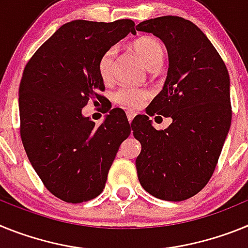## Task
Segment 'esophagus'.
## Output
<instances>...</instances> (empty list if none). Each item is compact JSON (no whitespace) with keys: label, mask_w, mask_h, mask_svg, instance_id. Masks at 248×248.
Listing matches in <instances>:
<instances>
[{"label":"esophagus","mask_w":248,"mask_h":248,"mask_svg":"<svg viewBox=\"0 0 248 248\" xmlns=\"http://www.w3.org/2000/svg\"><path fill=\"white\" fill-rule=\"evenodd\" d=\"M126 113H127V118H128V122H130V124H131V122H132V120H133V117L136 116V112L128 109V111H127Z\"/></svg>","instance_id":"34e87169"}]
</instances>
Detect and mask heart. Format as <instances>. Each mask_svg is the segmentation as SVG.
<instances>
[{
    "label": "heart",
    "instance_id": "obj_1",
    "mask_svg": "<svg viewBox=\"0 0 248 248\" xmlns=\"http://www.w3.org/2000/svg\"><path fill=\"white\" fill-rule=\"evenodd\" d=\"M132 48L142 64L147 70L154 71L160 67L163 62L165 49L162 45L152 37H140L132 44ZM115 57V49L108 48L101 55L97 63V71L103 82H108L111 79V67L112 61ZM148 97V92L145 88L135 87H120L117 88L113 94L112 100L117 105L124 106L126 108H135L143 103V101Z\"/></svg>",
    "mask_w": 248,
    "mask_h": 248
}]
</instances>
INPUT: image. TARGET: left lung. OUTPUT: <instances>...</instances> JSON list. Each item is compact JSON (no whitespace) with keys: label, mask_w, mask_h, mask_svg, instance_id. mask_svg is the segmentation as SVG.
Returning a JSON list of instances; mask_svg holds the SVG:
<instances>
[{"label":"left lung","mask_w":248,"mask_h":248,"mask_svg":"<svg viewBox=\"0 0 248 248\" xmlns=\"http://www.w3.org/2000/svg\"><path fill=\"white\" fill-rule=\"evenodd\" d=\"M137 31L155 34L169 52L162 91L133 120L141 143L136 169L141 186L165 201H184L210 181L231 126L230 75L206 34L178 16L143 21ZM171 117L156 130L148 115Z\"/></svg>","instance_id":"1"}]
</instances>
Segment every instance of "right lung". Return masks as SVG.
<instances>
[{
    "instance_id": "1",
    "label": "right lung",
    "mask_w": 248,
    "mask_h": 248,
    "mask_svg": "<svg viewBox=\"0 0 248 248\" xmlns=\"http://www.w3.org/2000/svg\"><path fill=\"white\" fill-rule=\"evenodd\" d=\"M130 32L136 33L132 20L64 23L23 70L18 91L23 147L46 188L68 203L102 192L120 145L130 136L132 124L121 109H111L100 126L82 116L88 101L106 100L100 94L101 55Z\"/></svg>"
}]
</instances>
